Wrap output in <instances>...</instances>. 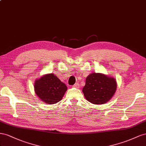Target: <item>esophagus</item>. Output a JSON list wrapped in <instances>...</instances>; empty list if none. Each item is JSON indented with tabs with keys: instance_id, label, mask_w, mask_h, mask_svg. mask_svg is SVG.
Returning <instances> with one entry per match:
<instances>
[{
	"instance_id": "obj_1",
	"label": "esophagus",
	"mask_w": 146,
	"mask_h": 146,
	"mask_svg": "<svg viewBox=\"0 0 146 146\" xmlns=\"http://www.w3.org/2000/svg\"><path fill=\"white\" fill-rule=\"evenodd\" d=\"M73 87H76V88H79V87H80V84H79V83H78V82H76L73 86Z\"/></svg>"
}]
</instances>
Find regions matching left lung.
I'll return each instance as SVG.
<instances>
[{
	"label": "left lung",
	"instance_id": "1",
	"mask_svg": "<svg viewBox=\"0 0 146 146\" xmlns=\"http://www.w3.org/2000/svg\"><path fill=\"white\" fill-rule=\"evenodd\" d=\"M116 87L117 83L113 78L94 73L87 77L82 92L87 100L95 105H100L106 103L112 97Z\"/></svg>",
	"mask_w": 146,
	"mask_h": 146
}]
</instances>
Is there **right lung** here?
I'll list each match as a JSON object with an SVG mask.
<instances>
[{"mask_svg": "<svg viewBox=\"0 0 146 146\" xmlns=\"http://www.w3.org/2000/svg\"><path fill=\"white\" fill-rule=\"evenodd\" d=\"M35 93L41 100L47 104H55L60 101L67 87L54 74H48L35 81Z\"/></svg>", "mask_w": 146, "mask_h": 146, "instance_id": "obj_1", "label": "right lung"}]
</instances>
